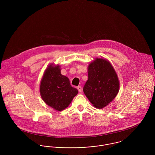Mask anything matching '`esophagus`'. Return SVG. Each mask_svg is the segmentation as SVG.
<instances>
[{"label": "esophagus", "mask_w": 155, "mask_h": 155, "mask_svg": "<svg viewBox=\"0 0 155 155\" xmlns=\"http://www.w3.org/2000/svg\"><path fill=\"white\" fill-rule=\"evenodd\" d=\"M77 89H78V90L79 92H81V91H82V87H81V86H78V87H77Z\"/></svg>", "instance_id": "1"}]
</instances>
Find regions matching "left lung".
Masks as SVG:
<instances>
[{"label":"left lung","mask_w":155,"mask_h":155,"mask_svg":"<svg viewBox=\"0 0 155 155\" xmlns=\"http://www.w3.org/2000/svg\"><path fill=\"white\" fill-rule=\"evenodd\" d=\"M119 81L109 61L97 58L88 68V80L83 91L94 107L103 108L118 94Z\"/></svg>","instance_id":"1"}]
</instances>
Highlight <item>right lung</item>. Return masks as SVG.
I'll return each mask as SVG.
<instances>
[{
	"mask_svg": "<svg viewBox=\"0 0 155 155\" xmlns=\"http://www.w3.org/2000/svg\"><path fill=\"white\" fill-rule=\"evenodd\" d=\"M68 77L61 74L60 66L50 65L44 74L40 85V93L44 102L58 111L68 107L78 94Z\"/></svg>",
	"mask_w": 155,
	"mask_h": 155,
	"instance_id": "add662e5",
	"label": "right lung"
}]
</instances>
